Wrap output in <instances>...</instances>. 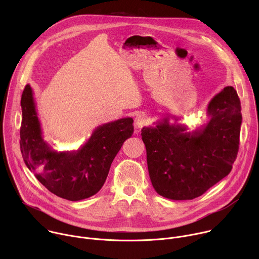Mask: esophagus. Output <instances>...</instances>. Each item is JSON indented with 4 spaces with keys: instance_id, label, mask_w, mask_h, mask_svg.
Returning a JSON list of instances; mask_svg holds the SVG:
<instances>
[{
    "instance_id": "esophagus-1",
    "label": "esophagus",
    "mask_w": 259,
    "mask_h": 259,
    "mask_svg": "<svg viewBox=\"0 0 259 259\" xmlns=\"http://www.w3.org/2000/svg\"><path fill=\"white\" fill-rule=\"evenodd\" d=\"M149 122H150V119L145 114H139L135 118V126H136V128H142L143 126L149 124Z\"/></svg>"
}]
</instances>
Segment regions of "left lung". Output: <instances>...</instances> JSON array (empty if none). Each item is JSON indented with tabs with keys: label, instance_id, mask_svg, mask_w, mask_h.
<instances>
[{
	"label": "left lung",
	"instance_id": "obj_1",
	"mask_svg": "<svg viewBox=\"0 0 259 259\" xmlns=\"http://www.w3.org/2000/svg\"><path fill=\"white\" fill-rule=\"evenodd\" d=\"M206 117V123L192 131L184 124H171L170 117L141 129L150 178L160 196L193 200L231 172L242 124L234 87H225L210 100Z\"/></svg>",
	"mask_w": 259,
	"mask_h": 259
}]
</instances>
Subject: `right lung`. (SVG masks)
<instances>
[{
	"instance_id": "right-lung-1",
	"label": "right lung",
	"mask_w": 259,
	"mask_h": 259,
	"mask_svg": "<svg viewBox=\"0 0 259 259\" xmlns=\"http://www.w3.org/2000/svg\"><path fill=\"white\" fill-rule=\"evenodd\" d=\"M20 150L26 167L54 195L80 201L97 194L110 165L126 139L132 136V118L98 126L78 150L56 152L44 140L33 92L26 85L21 96Z\"/></svg>"
}]
</instances>
